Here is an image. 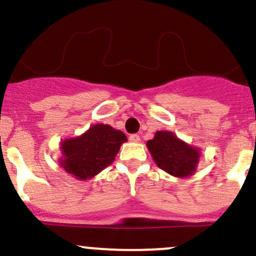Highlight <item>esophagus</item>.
<instances>
[{
    "mask_svg": "<svg viewBox=\"0 0 256 256\" xmlns=\"http://www.w3.org/2000/svg\"><path fill=\"white\" fill-rule=\"evenodd\" d=\"M128 140H130V141L134 142V143H137V142L141 141V138H140V136L137 134H130V136H128Z\"/></svg>",
    "mask_w": 256,
    "mask_h": 256,
    "instance_id": "34e87169",
    "label": "esophagus"
}]
</instances>
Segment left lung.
<instances>
[{
	"instance_id": "obj_1",
	"label": "left lung",
	"mask_w": 256,
	"mask_h": 256,
	"mask_svg": "<svg viewBox=\"0 0 256 256\" xmlns=\"http://www.w3.org/2000/svg\"><path fill=\"white\" fill-rule=\"evenodd\" d=\"M147 148L160 169L178 178L192 176L200 159L199 148L180 140L171 131H156L147 142Z\"/></svg>"
}]
</instances>
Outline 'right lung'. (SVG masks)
Here are the masks:
<instances>
[{"mask_svg": "<svg viewBox=\"0 0 256 256\" xmlns=\"http://www.w3.org/2000/svg\"><path fill=\"white\" fill-rule=\"evenodd\" d=\"M128 137L110 125L96 124L82 134L60 142V165L75 178L86 181L114 162Z\"/></svg>", "mask_w": 256, "mask_h": 256, "instance_id": "obj_1", "label": "right lung"}]
</instances>
